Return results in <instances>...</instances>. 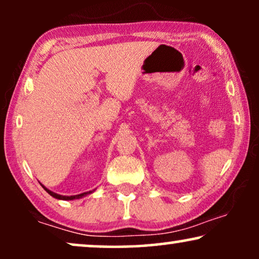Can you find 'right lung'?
Instances as JSON below:
<instances>
[{"mask_svg": "<svg viewBox=\"0 0 259 259\" xmlns=\"http://www.w3.org/2000/svg\"><path fill=\"white\" fill-rule=\"evenodd\" d=\"M42 187H44V189L47 191V192L51 194L52 197H54V198H56V199H62V200H73V199H79V198H82V197H84V196H87L88 193H92L91 191L90 192H84V193H81V194H75V196H61V194H58V193H54V192H52L51 190H48L47 187H45L44 185H42Z\"/></svg>", "mask_w": 259, "mask_h": 259, "instance_id": "obj_1", "label": "right lung"}]
</instances>
